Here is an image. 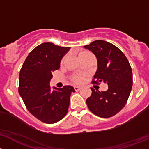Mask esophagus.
Wrapping results in <instances>:
<instances>
[{"instance_id":"1","label":"esophagus","mask_w":149,"mask_h":149,"mask_svg":"<svg viewBox=\"0 0 149 149\" xmlns=\"http://www.w3.org/2000/svg\"><path fill=\"white\" fill-rule=\"evenodd\" d=\"M74 88L75 91H79V90H81V87H79V86H74Z\"/></svg>"}]
</instances>
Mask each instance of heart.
Segmentation results:
<instances>
[{"instance_id": "1", "label": "heart", "mask_w": 149, "mask_h": 149, "mask_svg": "<svg viewBox=\"0 0 149 149\" xmlns=\"http://www.w3.org/2000/svg\"><path fill=\"white\" fill-rule=\"evenodd\" d=\"M78 56H79V59H80V60H82V59H85V58L88 57V56H93V54H92V53H90V52L88 51H82L79 52ZM66 56H64L63 59H62V61H61V65L64 64ZM83 77L81 76V75H74V76L72 77V80L73 82H77V83H80V82H82V81H83Z\"/></svg>"}]
</instances>
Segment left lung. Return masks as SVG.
I'll return each mask as SVG.
<instances>
[{
    "mask_svg": "<svg viewBox=\"0 0 149 149\" xmlns=\"http://www.w3.org/2000/svg\"><path fill=\"white\" fill-rule=\"evenodd\" d=\"M95 55L97 70L93 83L103 82L108 86L106 91L91 87L92 95L86 100L90 111L100 118L117 114L126 104L133 85V74L129 62L124 54L113 44L96 40L84 46Z\"/></svg>",
    "mask_w": 149,
    "mask_h": 149,
    "instance_id": "8db88e82",
    "label": "left lung"
}]
</instances>
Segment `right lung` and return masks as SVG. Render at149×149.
Instances as JSON below:
<instances>
[{
  "label": "right lung",
  "mask_w": 149,
  "mask_h": 149,
  "mask_svg": "<svg viewBox=\"0 0 149 149\" xmlns=\"http://www.w3.org/2000/svg\"><path fill=\"white\" fill-rule=\"evenodd\" d=\"M70 47L43 43L29 53L21 69L18 93L34 117L45 123H54L66 116L72 93L70 85L50 87L52 72L59 70L63 56Z\"/></svg>",
  "instance_id": "obj_1"
}]
</instances>
